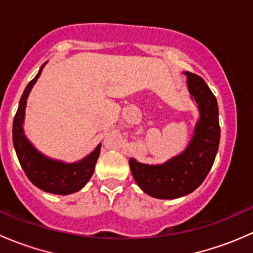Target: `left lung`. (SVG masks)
<instances>
[{"mask_svg": "<svg viewBox=\"0 0 253 253\" xmlns=\"http://www.w3.org/2000/svg\"><path fill=\"white\" fill-rule=\"evenodd\" d=\"M191 95L198 104L201 116L190 145L182 154L162 165H147L129 159L137 185L155 198L172 200L193 192L211 171L220 141L219 109L216 98L206 81L186 72Z\"/></svg>", "mask_w": 253, "mask_h": 253, "instance_id": "left-lung-1", "label": "left lung"}]
</instances>
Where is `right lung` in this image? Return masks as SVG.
<instances>
[{"mask_svg": "<svg viewBox=\"0 0 253 253\" xmlns=\"http://www.w3.org/2000/svg\"><path fill=\"white\" fill-rule=\"evenodd\" d=\"M44 65L40 67L39 72L28 83L22 98L19 100V106L13 120V145L16 149L18 160L20 167L24 170L27 177L40 190L45 192L56 193V195H68V193L77 192L89 181L93 176L95 169L96 160L100 154L99 144L90 154L83 160L73 164H65L62 162L47 159L42 154H40L25 138L23 132V119H24V109L27 104V98L29 95L30 89L39 78Z\"/></svg>", "mask_w": 253, "mask_h": 253, "instance_id": "1", "label": "right lung"}]
</instances>
